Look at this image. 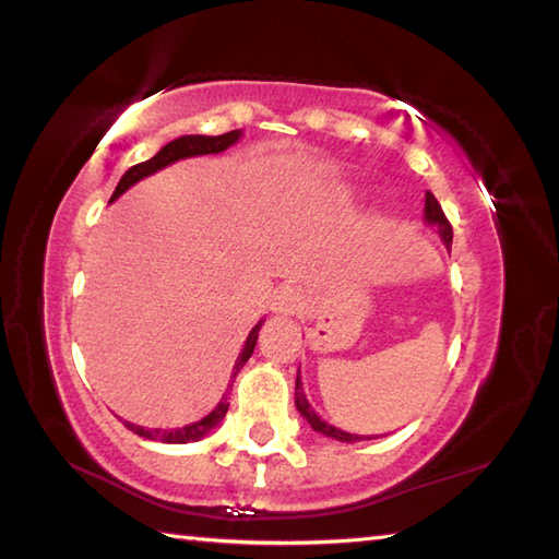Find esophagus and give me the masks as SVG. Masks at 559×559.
Listing matches in <instances>:
<instances>
[{
    "label": "esophagus",
    "mask_w": 559,
    "mask_h": 559,
    "mask_svg": "<svg viewBox=\"0 0 559 559\" xmlns=\"http://www.w3.org/2000/svg\"><path fill=\"white\" fill-rule=\"evenodd\" d=\"M271 310L278 314H300L306 310V296L296 286H283L276 290V296L271 298Z\"/></svg>",
    "instance_id": "1"
}]
</instances>
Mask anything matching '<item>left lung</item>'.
Here are the masks:
<instances>
[{
    "instance_id": "left-lung-1",
    "label": "left lung",
    "mask_w": 559,
    "mask_h": 559,
    "mask_svg": "<svg viewBox=\"0 0 559 559\" xmlns=\"http://www.w3.org/2000/svg\"><path fill=\"white\" fill-rule=\"evenodd\" d=\"M425 222H428V225H432V227H438V235L442 237L444 247L452 245V225H450V219L444 217L440 202L435 200V195H432L430 190L425 192ZM296 408L300 411L302 418H306V420L310 423V428H312L314 432H322V435H328V438H334V440H340V442H359V440H364V435L344 432V430H340V428H334V425L324 423V420L320 418V415L310 408L306 393H302L300 377L296 379Z\"/></svg>"
}]
</instances>
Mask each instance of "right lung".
Wrapping results in <instances>:
<instances>
[{"mask_svg":"<svg viewBox=\"0 0 559 559\" xmlns=\"http://www.w3.org/2000/svg\"><path fill=\"white\" fill-rule=\"evenodd\" d=\"M241 136V131L235 129V131H227V134H219V136H202V134H190V136H180V139H174L170 144H166L164 148L158 151V154L154 158L144 160V164H136L131 166L124 176H121L119 186L115 188V192H111V200H117L121 192H127L134 182H139L141 178H146L151 174H156V170L166 168L170 164H176V160L180 158H190V156H205V154H222V151L229 148L231 144H237ZM109 200V202H111ZM259 330H261V322L257 324L249 332V337L245 342V349H241V354L237 357V364L235 369H231V379L237 377V373L241 371V367L249 361V357L253 354V347H257V340H259ZM229 408L227 403V393L222 395V401L215 405V411H212L210 415H205V418L192 423V425H186V428H178V430H160V428H154V430H146L141 428V425H134V423H124L127 428L131 432H136L139 438H146V440H156V442H168V444H186V442H195V440H202L210 430H215L219 420L225 418V413Z\"/></svg>","mask_w":559,"mask_h":559,"instance_id":"obj_1","label":"right lung"}]
</instances>
